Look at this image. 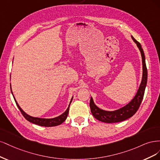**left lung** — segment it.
Instances as JSON below:
<instances>
[{
  "instance_id": "1",
  "label": "left lung",
  "mask_w": 160,
  "mask_h": 160,
  "mask_svg": "<svg viewBox=\"0 0 160 160\" xmlns=\"http://www.w3.org/2000/svg\"><path fill=\"white\" fill-rule=\"evenodd\" d=\"M132 38L133 40L136 43L139 49H140L142 58L143 76L141 84L138 90L136 95L133 98V99L126 106L114 112H108L100 109L99 108H98L95 105L93 100L91 98L90 107L92 114L95 118L101 122L106 123H116L128 119V118H131L136 114V112L138 111L139 108H140L143 100L148 79V71L146 64L145 56H144L143 50L142 48L140 43L138 42L133 37H132Z\"/></svg>"
}]
</instances>
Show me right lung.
Instances as JSON below:
<instances>
[{
    "label": "right lung",
    "mask_w": 160,
    "mask_h": 160,
    "mask_svg": "<svg viewBox=\"0 0 160 160\" xmlns=\"http://www.w3.org/2000/svg\"><path fill=\"white\" fill-rule=\"evenodd\" d=\"M12 92V90H11ZM15 102H16L17 106H18V109L20 110V112H21V114L23 115V116L27 119L28 121H29L30 122L33 123L34 124H37L38 126H44V127H52V126H58L61 123H62L66 119L67 116H68V112H69V108H70V105L71 104V102L72 100V98L70 103L69 104L68 108H67V110H66L65 112H64L62 114L58 116V117H56L54 118H51V119H45V118H34V117H32L30 116L28 114H26V113L20 108V107L19 106V105L18 104V103L17 102L16 100H15Z\"/></svg>",
    "instance_id": "1"
}]
</instances>
